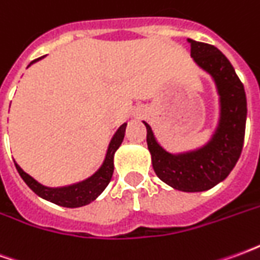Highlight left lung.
<instances>
[{
	"label": "left lung",
	"instance_id": "left-lung-1",
	"mask_svg": "<svg viewBox=\"0 0 260 260\" xmlns=\"http://www.w3.org/2000/svg\"><path fill=\"white\" fill-rule=\"evenodd\" d=\"M191 57L216 86L218 119L206 143L185 152H169L143 121L147 129V149L160 180L182 192L207 191L224 181L242 152L246 124V96L234 67L218 48L188 39Z\"/></svg>",
	"mask_w": 260,
	"mask_h": 260
}]
</instances>
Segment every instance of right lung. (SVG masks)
<instances>
[{
    "instance_id": "add662e5",
    "label": "right lung",
    "mask_w": 260,
    "mask_h": 260,
    "mask_svg": "<svg viewBox=\"0 0 260 260\" xmlns=\"http://www.w3.org/2000/svg\"><path fill=\"white\" fill-rule=\"evenodd\" d=\"M44 57H40V58L31 61L29 67L44 58ZM126 125H128L126 122L121 125L117 129V132L113 135L111 141L108 143L107 152H106L102 166L97 169L96 173H93L90 177H87L83 181L65 186H46L35 180L31 175L25 173L23 170L20 169L19 164L14 160L15 167H16L18 173L22 177V180L26 182V185L43 199L62 207H80L89 205L90 202H93L96 198L100 196V193L107 188L110 181H111V177H113L114 173V154L118 150V147L121 146V143L124 141Z\"/></svg>"
}]
</instances>
